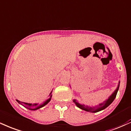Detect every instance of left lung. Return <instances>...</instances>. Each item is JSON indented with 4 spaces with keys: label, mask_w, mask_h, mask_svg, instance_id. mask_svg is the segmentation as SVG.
Here are the masks:
<instances>
[{
    "label": "left lung",
    "mask_w": 131,
    "mask_h": 131,
    "mask_svg": "<svg viewBox=\"0 0 131 131\" xmlns=\"http://www.w3.org/2000/svg\"><path fill=\"white\" fill-rule=\"evenodd\" d=\"M119 83H120V82L119 81L118 85L116 90L113 91V93L108 97V99H107L106 100L104 101L103 102H102V103L99 104V105H96V106H89V105H87L82 104H80L78 101L75 100H73V102H74L75 104L76 105V106L80 108L82 110H83V111L86 112H92V113L98 112L101 111L102 110L105 109V108L107 107L108 105L111 104L112 102L114 101L115 98L116 97L118 91Z\"/></svg>",
    "instance_id": "left-lung-1"
}]
</instances>
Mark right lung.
I'll list each match as a JSON object with an SVG mask.
<instances>
[{
    "label": "right lung",
    "mask_w": 131,
    "mask_h": 131,
    "mask_svg": "<svg viewBox=\"0 0 131 131\" xmlns=\"http://www.w3.org/2000/svg\"><path fill=\"white\" fill-rule=\"evenodd\" d=\"M52 90L51 92L50 93L48 98L41 104H40V103L31 104V103H27V102H23L24 104H22L20 103V102H20L19 101H18V100H17V101H18V102L20 104L23 105L24 107H26V108H27V109L30 110V111H36V110L39 109V108H41V107H42L45 106V105L48 104L49 102H50V101L51 100L52 95Z\"/></svg>",
    "instance_id": "obj_1"
}]
</instances>
